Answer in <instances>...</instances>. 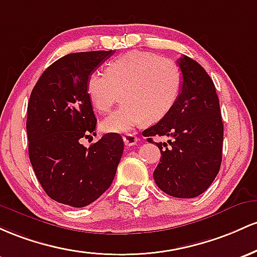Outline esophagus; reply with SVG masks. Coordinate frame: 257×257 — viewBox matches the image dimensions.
Wrapping results in <instances>:
<instances>
[{
  "mask_svg": "<svg viewBox=\"0 0 257 257\" xmlns=\"http://www.w3.org/2000/svg\"><path fill=\"white\" fill-rule=\"evenodd\" d=\"M138 142V138L132 134H127L126 136H123V143H125L126 147L135 146Z\"/></svg>",
  "mask_w": 257,
  "mask_h": 257,
  "instance_id": "obj_1",
  "label": "esophagus"
}]
</instances>
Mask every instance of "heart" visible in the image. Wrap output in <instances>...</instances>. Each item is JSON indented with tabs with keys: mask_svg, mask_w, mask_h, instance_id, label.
I'll list each match as a JSON object with an SVG mask.
<instances>
[{
	"mask_svg": "<svg viewBox=\"0 0 257 257\" xmlns=\"http://www.w3.org/2000/svg\"><path fill=\"white\" fill-rule=\"evenodd\" d=\"M183 76L172 60L152 52L132 51L93 71L86 81L92 106L106 113L120 94L123 104L106 116L100 127L109 134H126L148 121L157 122L170 113L182 91Z\"/></svg>",
	"mask_w": 257,
	"mask_h": 257,
	"instance_id": "b5f03b06",
	"label": "heart"
}]
</instances>
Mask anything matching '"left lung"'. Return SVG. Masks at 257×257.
<instances>
[{
    "instance_id": "left-lung-1",
    "label": "left lung",
    "mask_w": 257,
    "mask_h": 257,
    "mask_svg": "<svg viewBox=\"0 0 257 257\" xmlns=\"http://www.w3.org/2000/svg\"><path fill=\"white\" fill-rule=\"evenodd\" d=\"M177 64L183 76L180 97L143 136L161 153L153 174L157 186L171 197L186 199L205 192L220 171L223 123L215 85L205 69L187 56ZM154 136H166L169 141L157 144L151 140Z\"/></svg>"
}]
</instances>
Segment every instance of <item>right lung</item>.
I'll return each instance as SVG.
<instances>
[{"mask_svg":"<svg viewBox=\"0 0 257 257\" xmlns=\"http://www.w3.org/2000/svg\"><path fill=\"white\" fill-rule=\"evenodd\" d=\"M114 51L70 53L56 60L37 80L28 103L29 158L48 197L83 207L110 187L123 152V140L106 134L86 148L97 119L86 92L91 73Z\"/></svg>","mask_w":257,"mask_h":257,"instance_id":"add662e5","label":"right lung"}]
</instances>
